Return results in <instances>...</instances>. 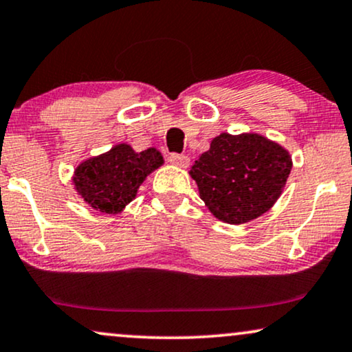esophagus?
Wrapping results in <instances>:
<instances>
[{
	"instance_id": "34e87169",
	"label": "esophagus",
	"mask_w": 352,
	"mask_h": 352,
	"mask_svg": "<svg viewBox=\"0 0 352 352\" xmlns=\"http://www.w3.org/2000/svg\"><path fill=\"white\" fill-rule=\"evenodd\" d=\"M168 161H170L173 166L186 168L190 164V157L184 156V154H170V156H168Z\"/></svg>"
}]
</instances>
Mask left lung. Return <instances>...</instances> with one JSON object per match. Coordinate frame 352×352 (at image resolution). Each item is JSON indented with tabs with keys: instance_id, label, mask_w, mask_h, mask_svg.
I'll list each match as a JSON object with an SVG mask.
<instances>
[{
	"instance_id": "obj_1",
	"label": "left lung",
	"mask_w": 352,
	"mask_h": 352,
	"mask_svg": "<svg viewBox=\"0 0 352 352\" xmlns=\"http://www.w3.org/2000/svg\"><path fill=\"white\" fill-rule=\"evenodd\" d=\"M292 167L287 149L259 133H220L190 175L215 219L241 225L277 203Z\"/></svg>"
}]
</instances>
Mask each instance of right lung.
<instances>
[{
    "label": "right lung",
    "mask_w": 352,
    "mask_h": 352,
    "mask_svg": "<svg viewBox=\"0 0 352 352\" xmlns=\"http://www.w3.org/2000/svg\"><path fill=\"white\" fill-rule=\"evenodd\" d=\"M164 164L156 148L133 151L127 143L112 146L75 167L72 185L80 198L102 214H119L135 199L140 185Z\"/></svg>",
    "instance_id": "add662e5"
}]
</instances>
